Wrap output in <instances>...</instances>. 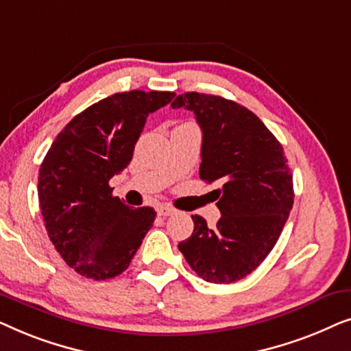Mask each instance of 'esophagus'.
I'll return each mask as SVG.
<instances>
[{"label":"esophagus","instance_id":"1","mask_svg":"<svg viewBox=\"0 0 351 351\" xmlns=\"http://www.w3.org/2000/svg\"><path fill=\"white\" fill-rule=\"evenodd\" d=\"M174 213H176V209H172L171 206L162 204L158 208V215H161V217H167V215H172Z\"/></svg>","mask_w":351,"mask_h":351}]
</instances>
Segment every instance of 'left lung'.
<instances>
[{"label": "left lung", "mask_w": 351, "mask_h": 351, "mask_svg": "<svg viewBox=\"0 0 351 351\" xmlns=\"http://www.w3.org/2000/svg\"><path fill=\"white\" fill-rule=\"evenodd\" d=\"M172 108L195 113L203 131L199 177L214 190L222 217L214 228L191 215L193 233L179 243L191 270L230 285L252 273L275 246L294 203L292 174L281 143L243 105L220 95L185 93Z\"/></svg>", "instance_id": "obj_1"}]
</instances>
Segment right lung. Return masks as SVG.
I'll use <instances>...</instances> for the list:
<instances>
[{"label":"right lung","instance_id":"right-lung-1","mask_svg":"<svg viewBox=\"0 0 351 351\" xmlns=\"http://www.w3.org/2000/svg\"><path fill=\"white\" fill-rule=\"evenodd\" d=\"M166 90H129L99 100L71 119L40 167L38 198L57 252L81 276H118L152 228L153 208H129L110 179L128 167L147 117L174 99Z\"/></svg>","mask_w":351,"mask_h":351}]
</instances>
